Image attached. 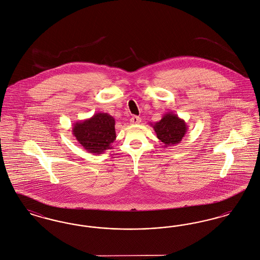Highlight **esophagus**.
Instances as JSON below:
<instances>
[{"mask_svg":"<svg viewBox=\"0 0 260 260\" xmlns=\"http://www.w3.org/2000/svg\"><path fill=\"white\" fill-rule=\"evenodd\" d=\"M129 122H131V124H139V123L141 122V119H140L139 117H137V116H133V117L131 118Z\"/></svg>","mask_w":260,"mask_h":260,"instance_id":"1","label":"esophagus"}]
</instances>
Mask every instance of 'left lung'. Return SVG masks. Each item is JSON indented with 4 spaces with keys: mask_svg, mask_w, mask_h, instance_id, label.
I'll use <instances>...</instances> for the list:
<instances>
[{
    "mask_svg": "<svg viewBox=\"0 0 260 260\" xmlns=\"http://www.w3.org/2000/svg\"><path fill=\"white\" fill-rule=\"evenodd\" d=\"M165 147L174 146L183 139L188 131L185 121L173 112H167L159 122L150 124Z\"/></svg>",
    "mask_w": 260,
    "mask_h": 260,
    "instance_id": "left-lung-1",
    "label": "left lung"
}]
</instances>
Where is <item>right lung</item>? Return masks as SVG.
I'll list each match as a JSON object with an SVG mask.
<instances>
[{"mask_svg": "<svg viewBox=\"0 0 260 260\" xmlns=\"http://www.w3.org/2000/svg\"><path fill=\"white\" fill-rule=\"evenodd\" d=\"M73 136L88 153L102 154L116 140L115 119L107 113H96L89 119L76 122Z\"/></svg>", "mask_w": 260, "mask_h": 260, "instance_id": "obj_1", "label": "right lung"}]
</instances>
